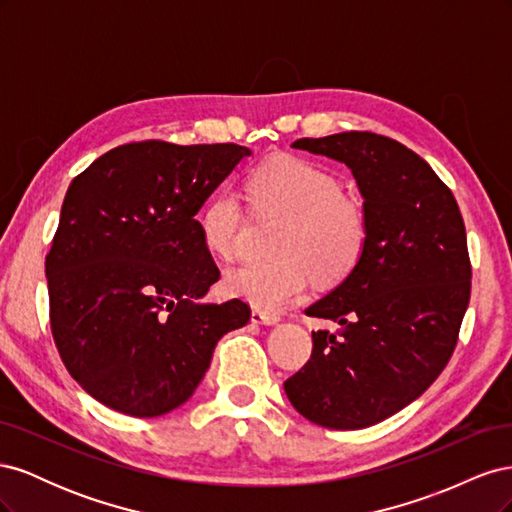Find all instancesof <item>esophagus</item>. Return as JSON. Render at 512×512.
<instances>
[{
    "label": "esophagus",
    "mask_w": 512,
    "mask_h": 512,
    "mask_svg": "<svg viewBox=\"0 0 512 512\" xmlns=\"http://www.w3.org/2000/svg\"><path fill=\"white\" fill-rule=\"evenodd\" d=\"M252 322L267 324V327H273V324L280 322V314H277V312H262V309H254V312H252Z\"/></svg>",
    "instance_id": "34e87169"
}]
</instances>
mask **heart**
Segmentation results:
<instances>
[{"label": "heart", "mask_w": 512, "mask_h": 512, "mask_svg": "<svg viewBox=\"0 0 512 512\" xmlns=\"http://www.w3.org/2000/svg\"><path fill=\"white\" fill-rule=\"evenodd\" d=\"M247 194L260 213H280L271 260H247L224 273L230 297L258 309H280L297 301L309 280L335 284L361 262L367 245V215L327 168L301 158H277L258 166ZM245 211L232 190L215 192L198 213V230L209 252L230 258L237 252Z\"/></svg>", "instance_id": "heart-1"}]
</instances>
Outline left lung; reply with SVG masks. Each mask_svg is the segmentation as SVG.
Here are the masks:
<instances>
[{"label":"left lung","instance_id":"left-lung-1","mask_svg":"<svg viewBox=\"0 0 512 512\" xmlns=\"http://www.w3.org/2000/svg\"><path fill=\"white\" fill-rule=\"evenodd\" d=\"M292 147L352 170L369 232L359 265L305 309L339 331L312 333V359L284 391L307 421L363 429L421 397L451 359L472 286L466 226L453 192L393 138L342 132Z\"/></svg>","mask_w":512,"mask_h":512}]
</instances>
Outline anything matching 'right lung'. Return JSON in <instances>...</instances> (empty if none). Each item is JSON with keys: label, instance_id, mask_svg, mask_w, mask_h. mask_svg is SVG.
Instances as JSON below:
<instances>
[{"label": "right lung", "instance_id": "1", "mask_svg": "<svg viewBox=\"0 0 512 512\" xmlns=\"http://www.w3.org/2000/svg\"><path fill=\"white\" fill-rule=\"evenodd\" d=\"M250 149L115 147L76 177L46 254L51 329L70 376L100 404L160 416L192 397L215 344L250 305L203 301L220 280L196 215Z\"/></svg>", "mask_w": 512, "mask_h": 512}]
</instances>
